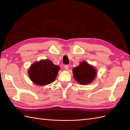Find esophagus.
<instances>
[{
  "mask_svg": "<svg viewBox=\"0 0 130 130\" xmlns=\"http://www.w3.org/2000/svg\"><path fill=\"white\" fill-rule=\"evenodd\" d=\"M69 68V65H65L64 66V69H65L66 70H68Z\"/></svg>",
  "mask_w": 130,
  "mask_h": 130,
  "instance_id": "obj_1",
  "label": "esophagus"
}]
</instances>
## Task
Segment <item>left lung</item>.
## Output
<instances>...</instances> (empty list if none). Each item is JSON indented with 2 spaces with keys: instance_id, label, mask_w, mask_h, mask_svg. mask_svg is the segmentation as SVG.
Instances as JSON below:
<instances>
[{
  "instance_id": "obj_1",
  "label": "left lung",
  "mask_w": 130,
  "mask_h": 130,
  "mask_svg": "<svg viewBox=\"0 0 130 130\" xmlns=\"http://www.w3.org/2000/svg\"><path fill=\"white\" fill-rule=\"evenodd\" d=\"M73 71L74 78L80 84L90 83L96 74L95 69L85 61L82 62L79 66L74 68Z\"/></svg>"
}]
</instances>
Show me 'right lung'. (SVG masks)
I'll return each mask as SVG.
<instances>
[{
	"mask_svg": "<svg viewBox=\"0 0 130 130\" xmlns=\"http://www.w3.org/2000/svg\"><path fill=\"white\" fill-rule=\"evenodd\" d=\"M59 69V66L55 65L50 60H41L31 66L28 75L34 84L46 85L54 82Z\"/></svg>",
	"mask_w": 130,
	"mask_h": 130,
	"instance_id": "obj_1",
	"label": "right lung"
}]
</instances>
